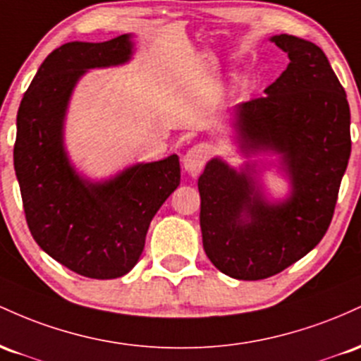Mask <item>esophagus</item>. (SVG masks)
I'll list each match as a JSON object with an SVG mask.
<instances>
[{
	"instance_id": "34e87169",
	"label": "esophagus",
	"mask_w": 361,
	"mask_h": 361,
	"mask_svg": "<svg viewBox=\"0 0 361 361\" xmlns=\"http://www.w3.org/2000/svg\"><path fill=\"white\" fill-rule=\"evenodd\" d=\"M208 157H209V149L206 145H196V147H192L188 153H185L184 159H182L185 172L192 177L200 176L202 167H204L206 160H208Z\"/></svg>"
}]
</instances>
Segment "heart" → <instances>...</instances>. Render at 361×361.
I'll return each mask as SVG.
<instances>
[{"instance_id":"b5f03b06","label":"heart","mask_w":361,"mask_h":361,"mask_svg":"<svg viewBox=\"0 0 361 361\" xmlns=\"http://www.w3.org/2000/svg\"><path fill=\"white\" fill-rule=\"evenodd\" d=\"M242 85H244V80H238V82H237V87H242Z\"/></svg>"}]
</instances>
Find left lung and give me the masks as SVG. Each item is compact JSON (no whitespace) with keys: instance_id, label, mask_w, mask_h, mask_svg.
<instances>
[{"instance_id":"1","label":"left lung","mask_w":361,"mask_h":361,"mask_svg":"<svg viewBox=\"0 0 361 361\" xmlns=\"http://www.w3.org/2000/svg\"><path fill=\"white\" fill-rule=\"evenodd\" d=\"M271 42L290 63L264 97L235 107L233 140L247 159L276 155L290 194L266 196L261 173L268 161L259 160L235 169L214 157L197 180L206 256L245 281L281 273L322 240L351 153L346 92L321 47L288 34Z\"/></svg>"}]
</instances>
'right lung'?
<instances>
[{
  "label": "right lung",
  "instance_id": "1",
  "mask_svg": "<svg viewBox=\"0 0 361 361\" xmlns=\"http://www.w3.org/2000/svg\"><path fill=\"white\" fill-rule=\"evenodd\" d=\"M133 52L131 34L64 44L40 64L17 114L13 164L32 237L87 278H121L135 268L149 221L180 184L177 155L104 180L85 177L68 157L64 121L76 83L88 70L128 63Z\"/></svg>",
  "mask_w": 361,
  "mask_h": 361
}]
</instances>
